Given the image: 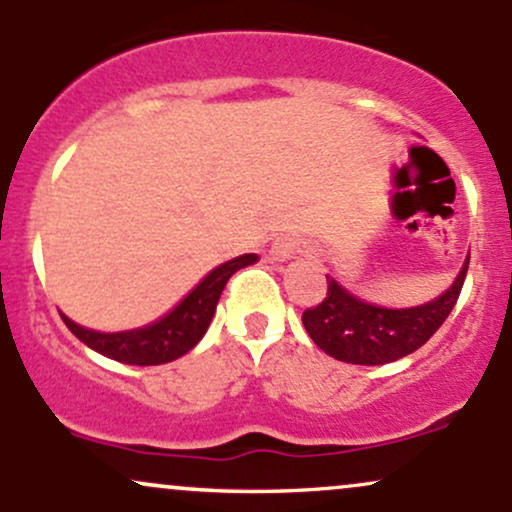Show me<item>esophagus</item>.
Masks as SVG:
<instances>
[{
    "mask_svg": "<svg viewBox=\"0 0 512 512\" xmlns=\"http://www.w3.org/2000/svg\"><path fill=\"white\" fill-rule=\"evenodd\" d=\"M296 252H298V240L291 238V236H281L272 243V257H274V260H279V262L291 260Z\"/></svg>",
    "mask_w": 512,
    "mask_h": 512,
    "instance_id": "34e87169",
    "label": "esophagus"
}]
</instances>
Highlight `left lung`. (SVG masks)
Instances as JSON below:
<instances>
[{
  "mask_svg": "<svg viewBox=\"0 0 512 512\" xmlns=\"http://www.w3.org/2000/svg\"><path fill=\"white\" fill-rule=\"evenodd\" d=\"M469 262L443 296L416 308L390 310L368 305L327 276V296L303 313L305 332L325 354L356 366L397 361L424 346L448 320L460 298Z\"/></svg>",
  "mask_w": 512,
  "mask_h": 512,
  "instance_id": "left-lung-1",
  "label": "left lung"
}]
</instances>
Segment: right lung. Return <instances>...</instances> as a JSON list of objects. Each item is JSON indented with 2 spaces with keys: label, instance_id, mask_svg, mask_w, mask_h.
<instances>
[{
  "label": "right lung",
  "instance_id": "right-lung-1",
  "mask_svg": "<svg viewBox=\"0 0 512 512\" xmlns=\"http://www.w3.org/2000/svg\"><path fill=\"white\" fill-rule=\"evenodd\" d=\"M252 262H257V255H240L236 260L216 267L173 313L161 317L154 325L142 327V330L103 334L86 330L64 315L62 320L74 337L113 361L129 363V366H161V363L175 361L187 354L204 337L226 281Z\"/></svg>",
  "mask_w": 512,
  "mask_h": 512
}]
</instances>
